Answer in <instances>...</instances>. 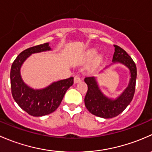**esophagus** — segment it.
I'll list each match as a JSON object with an SVG mask.
<instances>
[{
  "mask_svg": "<svg viewBox=\"0 0 152 152\" xmlns=\"http://www.w3.org/2000/svg\"><path fill=\"white\" fill-rule=\"evenodd\" d=\"M80 81V76L75 75V76L74 77V82H75V83H79Z\"/></svg>",
  "mask_w": 152,
  "mask_h": 152,
  "instance_id": "obj_1",
  "label": "esophagus"
}]
</instances>
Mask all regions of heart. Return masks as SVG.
Here are the masks:
<instances>
[{
  "mask_svg": "<svg viewBox=\"0 0 152 152\" xmlns=\"http://www.w3.org/2000/svg\"><path fill=\"white\" fill-rule=\"evenodd\" d=\"M97 55V52L95 50H92L89 51L88 53H87V58L88 60H91L94 58H95Z\"/></svg>",
  "mask_w": 152,
  "mask_h": 152,
  "instance_id": "heart-1",
  "label": "heart"
}]
</instances>
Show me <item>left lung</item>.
I'll use <instances>...</instances> for the list:
<instances>
[{"label": "left lung", "instance_id": "8db88e82", "mask_svg": "<svg viewBox=\"0 0 152 152\" xmlns=\"http://www.w3.org/2000/svg\"><path fill=\"white\" fill-rule=\"evenodd\" d=\"M114 48L115 52L112 61L113 64L119 63L124 65L130 72L128 86L120 96L114 99L106 96L100 90L95 77H87L84 80L88 86L84 99L86 107L91 113L104 118H113L122 113L132 100L135 90L137 77L135 64L124 50L117 45H114Z\"/></svg>", "mask_w": 152, "mask_h": 152}]
</instances>
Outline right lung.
Listing matches in <instances>:
<instances>
[{
	"mask_svg": "<svg viewBox=\"0 0 152 152\" xmlns=\"http://www.w3.org/2000/svg\"><path fill=\"white\" fill-rule=\"evenodd\" d=\"M51 50L49 43L25 50L19 54L11 68L12 94L18 104L33 116H43L54 112L58 107L68 88L74 83V77L53 82L42 89H34L23 82L20 69L25 61L33 53Z\"/></svg>",
	"mask_w": 152,
	"mask_h": 152,
	"instance_id": "right-lung-1",
	"label": "right lung"
}]
</instances>
